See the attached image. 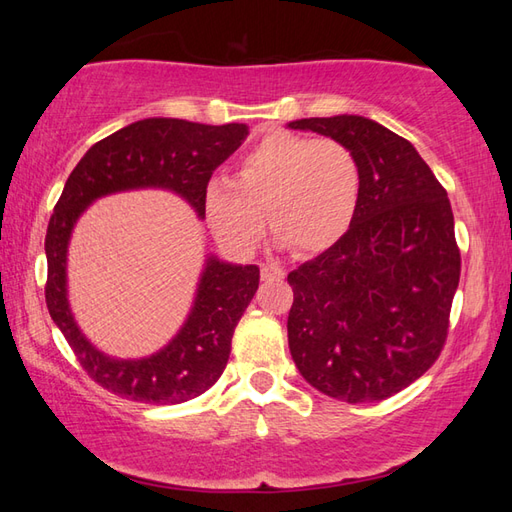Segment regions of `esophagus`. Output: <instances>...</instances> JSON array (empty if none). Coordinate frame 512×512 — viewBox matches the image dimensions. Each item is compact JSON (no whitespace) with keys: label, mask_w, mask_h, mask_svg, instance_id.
Instances as JSON below:
<instances>
[{"label":"esophagus","mask_w":512,"mask_h":512,"mask_svg":"<svg viewBox=\"0 0 512 512\" xmlns=\"http://www.w3.org/2000/svg\"><path fill=\"white\" fill-rule=\"evenodd\" d=\"M286 277V270L277 264H264L262 266V279L264 281H281Z\"/></svg>","instance_id":"34e87169"}]
</instances>
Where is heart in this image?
Instances as JSON below:
<instances>
[{"instance_id":"1","label":"heart","mask_w":512,"mask_h":512,"mask_svg":"<svg viewBox=\"0 0 512 512\" xmlns=\"http://www.w3.org/2000/svg\"><path fill=\"white\" fill-rule=\"evenodd\" d=\"M361 200V167L336 138L292 132L262 136L237 160L231 180L204 189V215L222 244L246 250L257 242L264 215L297 255H319L350 231Z\"/></svg>"}]
</instances>
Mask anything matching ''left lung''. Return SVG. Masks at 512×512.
Listing matches in <instances>:
<instances>
[{
  "label": "left lung",
  "instance_id": "obj_1",
  "mask_svg": "<svg viewBox=\"0 0 512 512\" xmlns=\"http://www.w3.org/2000/svg\"><path fill=\"white\" fill-rule=\"evenodd\" d=\"M361 167V200L339 244L288 275V345L321 394L378 402L438 361L460 284L453 211L409 140L363 116L301 118Z\"/></svg>",
  "mask_w": 512,
  "mask_h": 512
}]
</instances>
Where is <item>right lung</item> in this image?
Returning a JSON list of instances; mask_svg holds the SVG:
<instances>
[{"label": "right lung", "instance_id": "obj_1", "mask_svg": "<svg viewBox=\"0 0 512 512\" xmlns=\"http://www.w3.org/2000/svg\"><path fill=\"white\" fill-rule=\"evenodd\" d=\"M246 136L242 123L145 118L92 145L65 182L46 233V306L83 372L112 394L149 405H178L213 387L228 363L235 325L257 292L259 268L209 257L176 339L149 358L116 361L90 345L68 308L65 253L76 220L101 195L140 187L176 191L204 217L206 184Z\"/></svg>", "mask_w": 512, "mask_h": 512}]
</instances>
